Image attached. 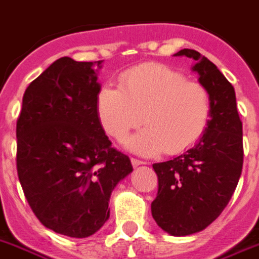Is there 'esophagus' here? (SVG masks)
<instances>
[{
  "label": "esophagus",
  "mask_w": 259,
  "mask_h": 259,
  "mask_svg": "<svg viewBox=\"0 0 259 259\" xmlns=\"http://www.w3.org/2000/svg\"><path fill=\"white\" fill-rule=\"evenodd\" d=\"M132 163H133L134 167H137V166H140V165H146L145 161H141V159H137V158H132Z\"/></svg>",
  "instance_id": "34e87169"
}]
</instances>
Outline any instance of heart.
Instances as JSON below:
<instances>
[{"label":"heart","mask_w":259,"mask_h":259,"mask_svg":"<svg viewBox=\"0 0 259 259\" xmlns=\"http://www.w3.org/2000/svg\"><path fill=\"white\" fill-rule=\"evenodd\" d=\"M119 89L105 86L97 97V113L104 130L123 142L132 130L146 125L129 142L132 150L178 154L194 146L211 117L210 94L199 82L159 64L123 71Z\"/></svg>","instance_id":"heart-1"}]
</instances>
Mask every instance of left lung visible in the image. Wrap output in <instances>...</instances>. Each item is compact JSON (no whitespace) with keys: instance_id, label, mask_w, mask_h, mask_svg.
Masks as SVG:
<instances>
[{"instance_id":"1","label":"left lung","mask_w":259,"mask_h":259,"mask_svg":"<svg viewBox=\"0 0 259 259\" xmlns=\"http://www.w3.org/2000/svg\"><path fill=\"white\" fill-rule=\"evenodd\" d=\"M174 56L195 61L193 70L211 101V117L202 138L184 154L153 165L158 191L151 215L166 233L182 237L209 226L232 198L243 165L242 121L234 88L211 61L193 49Z\"/></svg>"}]
</instances>
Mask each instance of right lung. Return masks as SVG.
<instances>
[{
    "mask_svg": "<svg viewBox=\"0 0 259 259\" xmlns=\"http://www.w3.org/2000/svg\"><path fill=\"white\" fill-rule=\"evenodd\" d=\"M98 93L93 62L62 57L27 86L17 119V173L27 203L45 228L73 238L104 226L111 191L133 171L105 134Z\"/></svg>",
    "mask_w": 259,
    "mask_h": 259,
    "instance_id": "1",
    "label": "right lung"
}]
</instances>
